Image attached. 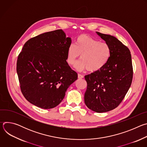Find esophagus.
I'll return each instance as SVG.
<instances>
[{"label":"esophagus","instance_id":"1","mask_svg":"<svg viewBox=\"0 0 147 147\" xmlns=\"http://www.w3.org/2000/svg\"><path fill=\"white\" fill-rule=\"evenodd\" d=\"M78 78H80V79L83 78H84V76H82V75L81 74H78Z\"/></svg>","mask_w":147,"mask_h":147}]
</instances>
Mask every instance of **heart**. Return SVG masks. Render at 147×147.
Listing matches in <instances>:
<instances>
[{"mask_svg":"<svg viewBox=\"0 0 147 147\" xmlns=\"http://www.w3.org/2000/svg\"><path fill=\"white\" fill-rule=\"evenodd\" d=\"M111 48L105 42L87 35H80L76 41V45L71 44L67 50V62L73 65L81 54V60L75 67L78 71L87 70L91 72L103 69L110 59Z\"/></svg>","mask_w":147,"mask_h":147,"instance_id":"b5f03b06","label":"heart"}]
</instances>
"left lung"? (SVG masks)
Segmentation results:
<instances>
[{
    "instance_id": "left-lung-1",
    "label": "left lung",
    "mask_w": 147,
    "mask_h": 147,
    "mask_svg": "<svg viewBox=\"0 0 147 147\" xmlns=\"http://www.w3.org/2000/svg\"><path fill=\"white\" fill-rule=\"evenodd\" d=\"M96 34L109 45L111 55L103 69L85 76L84 102L92 111L103 113L114 109L123 100L131 86L133 71L129 48L112 35Z\"/></svg>"
}]
</instances>
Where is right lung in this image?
<instances>
[{"instance_id":"1","label":"right lung","mask_w":147,"mask_h":147,"mask_svg":"<svg viewBox=\"0 0 147 147\" xmlns=\"http://www.w3.org/2000/svg\"><path fill=\"white\" fill-rule=\"evenodd\" d=\"M71 43L62 30L26 42L18 56L17 73L21 91L31 103L45 109L57 107L77 79V73L66 61Z\"/></svg>"}]
</instances>
